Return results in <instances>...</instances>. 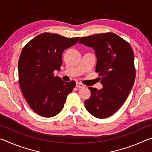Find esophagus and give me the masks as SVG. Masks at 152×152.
Returning a JSON list of instances; mask_svg holds the SVG:
<instances>
[{
  "label": "esophagus",
  "instance_id": "esophagus-1",
  "mask_svg": "<svg viewBox=\"0 0 152 152\" xmlns=\"http://www.w3.org/2000/svg\"><path fill=\"white\" fill-rule=\"evenodd\" d=\"M85 86H84V84H83L82 83H81V82H77L76 83V87L77 88H83V87H84Z\"/></svg>",
  "mask_w": 152,
  "mask_h": 152
}]
</instances>
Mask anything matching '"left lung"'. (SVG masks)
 <instances>
[{"label": "left lung", "mask_w": 152, "mask_h": 152, "mask_svg": "<svg viewBox=\"0 0 152 152\" xmlns=\"http://www.w3.org/2000/svg\"><path fill=\"white\" fill-rule=\"evenodd\" d=\"M79 43L95 50L96 72L101 77L103 86L101 90L88 87L91 96L84 101V105L92 116L107 118L121 107L134 84L133 49L127 42L110 32L82 37Z\"/></svg>", "instance_id": "8db88e82"}]
</instances>
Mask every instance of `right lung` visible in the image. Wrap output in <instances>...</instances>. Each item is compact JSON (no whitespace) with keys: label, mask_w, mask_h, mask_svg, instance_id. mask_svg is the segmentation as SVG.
I'll return each instance as SVG.
<instances>
[{"label":"right lung","mask_w":152,"mask_h":152,"mask_svg":"<svg viewBox=\"0 0 152 152\" xmlns=\"http://www.w3.org/2000/svg\"><path fill=\"white\" fill-rule=\"evenodd\" d=\"M79 39L43 33L23 48L18 64L20 88L29 107L40 116L57 115L76 86L75 81L64 82L54 76L53 72L60 70L64 50Z\"/></svg>","instance_id":"add662e5"}]
</instances>
